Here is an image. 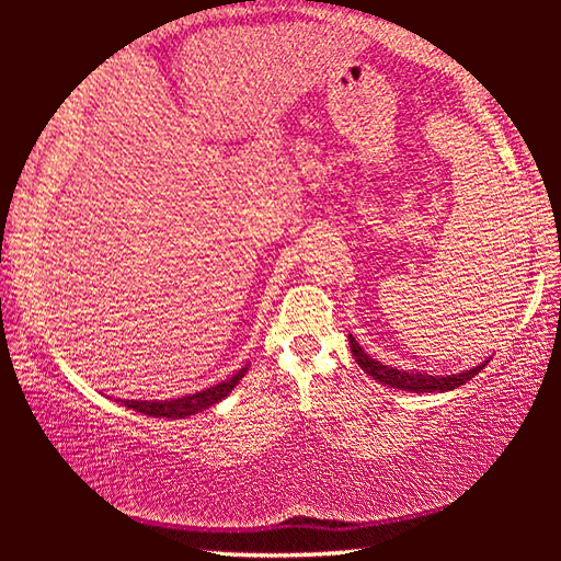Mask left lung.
Segmentation results:
<instances>
[{
    "instance_id": "1",
    "label": "left lung",
    "mask_w": 561,
    "mask_h": 561,
    "mask_svg": "<svg viewBox=\"0 0 561 561\" xmlns=\"http://www.w3.org/2000/svg\"><path fill=\"white\" fill-rule=\"evenodd\" d=\"M348 346H351V354H354V358H356V364L364 368L368 376H374L376 381L386 383L388 388H401V391H413V393L453 391V388L468 383L472 376H478L482 368L488 366V360H482V364L472 366L470 371H462V374H450V376H431V374H421V371L413 374V371H401V368H393V366H383L381 360L368 356L351 334H348Z\"/></svg>"
}]
</instances>
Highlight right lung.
I'll return each instance as SVG.
<instances>
[{
    "instance_id": "obj_1",
    "label": "right lung",
    "mask_w": 561,
    "mask_h": 561,
    "mask_svg": "<svg viewBox=\"0 0 561 561\" xmlns=\"http://www.w3.org/2000/svg\"><path fill=\"white\" fill-rule=\"evenodd\" d=\"M247 374V366H242L234 376L227 378L222 383H215L205 391L197 393H187L183 398H170V401H121L126 408H133V411L144 413V415H153V417H170V421H178V417H187L205 411L215 403H220L225 396L232 393V388L242 381Z\"/></svg>"
}]
</instances>
